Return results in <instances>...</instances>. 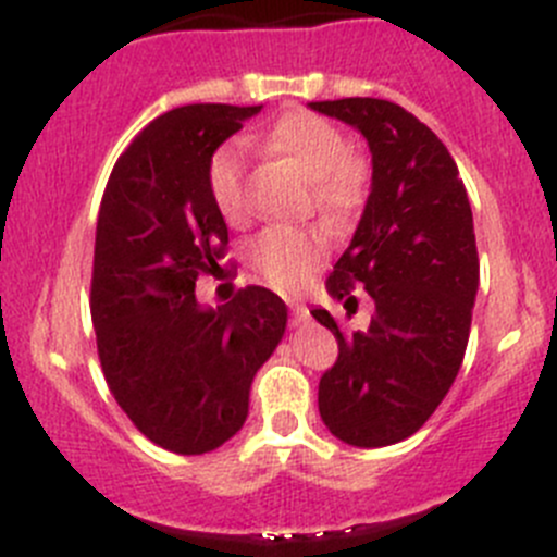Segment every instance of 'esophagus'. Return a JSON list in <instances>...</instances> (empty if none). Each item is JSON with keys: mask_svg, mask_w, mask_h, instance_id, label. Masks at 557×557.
Returning a JSON list of instances; mask_svg holds the SVG:
<instances>
[{"mask_svg": "<svg viewBox=\"0 0 557 557\" xmlns=\"http://www.w3.org/2000/svg\"><path fill=\"white\" fill-rule=\"evenodd\" d=\"M289 308H292V319H295V324H306L308 319H311V313H308L306 302L292 300V302H289Z\"/></svg>", "mask_w": 557, "mask_h": 557, "instance_id": "1", "label": "esophagus"}]
</instances>
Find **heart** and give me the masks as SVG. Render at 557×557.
Masks as SVG:
<instances>
[{
  "instance_id": "obj_1",
  "label": "heart",
  "mask_w": 557,
  "mask_h": 557,
  "mask_svg": "<svg viewBox=\"0 0 557 557\" xmlns=\"http://www.w3.org/2000/svg\"><path fill=\"white\" fill-rule=\"evenodd\" d=\"M260 146L273 157L295 164L313 189V202L330 219H349L366 195V173L351 159L349 140L333 121L308 110H295L273 121L260 135ZM246 153L238 143L219 148L208 164V189L213 206L227 222L246 211ZM327 251L317 227H271L251 246V260L268 278L295 289L311 276Z\"/></svg>"
}]
</instances>
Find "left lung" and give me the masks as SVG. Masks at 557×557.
<instances>
[{"mask_svg":"<svg viewBox=\"0 0 557 557\" xmlns=\"http://www.w3.org/2000/svg\"><path fill=\"white\" fill-rule=\"evenodd\" d=\"M366 137L371 191L327 295L357 311L366 286L373 317L344 333L327 308L313 319L338 341L319 382V414L349 447H389L420 431L463 362L479 289L473 216L447 146L400 104L373 97L308 102Z\"/></svg>","mask_w":557,"mask_h":557,"instance_id":"obj_1","label":"left lung"}]
</instances>
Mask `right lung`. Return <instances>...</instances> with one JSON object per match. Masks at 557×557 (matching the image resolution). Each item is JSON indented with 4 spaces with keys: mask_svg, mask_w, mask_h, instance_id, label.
Wrapping results in <instances>:
<instances>
[{
    "mask_svg": "<svg viewBox=\"0 0 557 557\" xmlns=\"http://www.w3.org/2000/svg\"><path fill=\"white\" fill-rule=\"evenodd\" d=\"M262 104H184L146 126L115 162L97 219L91 322L104 379L137 431L162 449L202 455L249 417L257 371L286 330L265 286L224 306L197 302L227 224L208 189L216 148Z\"/></svg>",
    "mask_w": 557,
    "mask_h": 557,
    "instance_id": "right-lung-1",
    "label": "right lung"
}]
</instances>
